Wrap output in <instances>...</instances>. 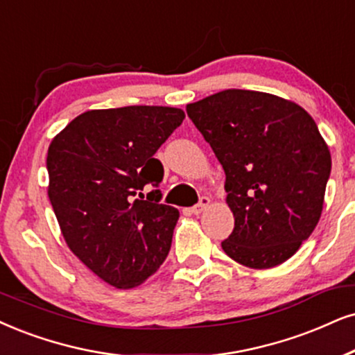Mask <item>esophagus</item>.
<instances>
[{
  "mask_svg": "<svg viewBox=\"0 0 355 355\" xmlns=\"http://www.w3.org/2000/svg\"><path fill=\"white\" fill-rule=\"evenodd\" d=\"M211 205V200L208 198V196H201L200 198V203L196 205V206H193L191 208V213L193 214H196V216H198V214H201L203 213V211L208 208V206Z\"/></svg>",
  "mask_w": 355,
  "mask_h": 355,
  "instance_id": "obj_1",
  "label": "esophagus"
}]
</instances>
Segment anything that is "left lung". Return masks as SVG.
I'll list each match as a JSON object with an SVG mask.
<instances>
[{
	"label": "left lung",
	"instance_id": "1",
	"mask_svg": "<svg viewBox=\"0 0 355 355\" xmlns=\"http://www.w3.org/2000/svg\"><path fill=\"white\" fill-rule=\"evenodd\" d=\"M226 173L234 231L221 242L241 266H280L315 231L331 152L297 103L252 89H224L187 105Z\"/></svg>",
	"mask_w": 355,
	"mask_h": 355
}]
</instances>
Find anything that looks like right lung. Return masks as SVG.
<instances>
[{"label":"right lung","mask_w":355,"mask_h":355,"mask_svg":"<svg viewBox=\"0 0 355 355\" xmlns=\"http://www.w3.org/2000/svg\"><path fill=\"white\" fill-rule=\"evenodd\" d=\"M185 113L168 106L89 110L52 139L47 195L62 236L89 270L116 288H134L164 263L177 208L160 205L164 167L154 154Z\"/></svg>","instance_id":"right-lung-1"}]
</instances>
